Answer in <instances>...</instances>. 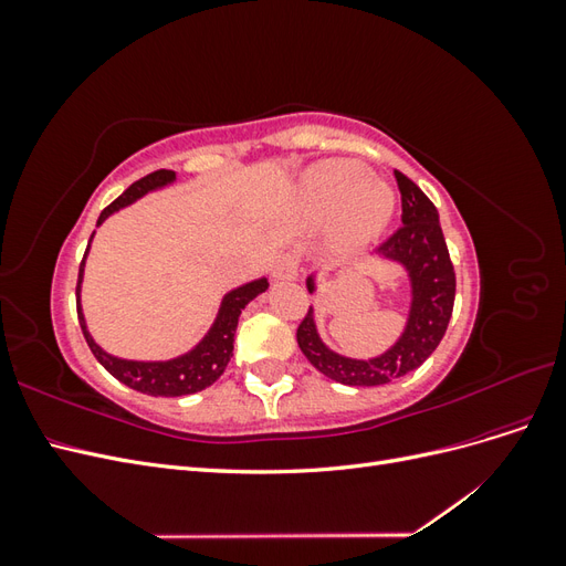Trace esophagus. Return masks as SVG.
Returning a JSON list of instances; mask_svg holds the SVG:
<instances>
[{
  "instance_id": "34e87169",
  "label": "esophagus",
  "mask_w": 566,
  "mask_h": 566,
  "mask_svg": "<svg viewBox=\"0 0 566 566\" xmlns=\"http://www.w3.org/2000/svg\"><path fill=\"white\" fill-rule=\"evenodd\" d=\"M273 273H276L279 281H295L300 276V256L295 252H287V254L279 256Z\"/></svg>"
}]
</instances>
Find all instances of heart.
Returning a JSON list of instances; mask_svg holds the SVG:
<instances>
[{
    "instance_id": "1",
    "label": "heart",
    "mask_w": 566,
    "mask_h": 566,
    "mask_svg": "<svg viewBox=\"0 0 566 566\" xmlns=\"http://www.w3.org/2000/svg\"><path fill=\"white\" fill-rule=\"evenodd\" d=\"M300 205L318 224L335 221L339 248H361L378 235L394 212L389 186L373 179L364 165L325 160L300 181Z\"/></svg>"
}]
</instances>
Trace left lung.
Here are the masks:
<instances>
[{"label": "left lung", "mask_w": 566, "mask_h": 566, "mask_svg": "<svg viewBox=\"0 0 566 566\" xmlns=\"http://www.w3.org/2000/svg\"><path fill=\"white\" fill-rule=\"evenodd\" d=\"M401 191V229L378 248L385 260L399 262L408 271L410 310L401 337L375 358H349L323 345L314 310L302 318L297 345L310 364L325 378L349 387H378L424 364L447 333L455 300V271L443 241L439 212L420 188L399 169H394ZM310 293H316L314 276L306 279Z\"/></svg>", "instance_id": "obj_1"}]
</instances>
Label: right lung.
I'll return each mask as SVG.
<instances>
[{
  "instance_id": "obj_1",
  "label": "right lung",
  "mask_w": 566,
  "mask_h": 566,
  "mask_svg": "<svg viewBox=\"0 0 566 566\" xmlns=\"http://www.w3.org/2000/svg\"><path fill=\"white\" fill-rule=\"evenodd\" d=\"M175 179H177V175L172 172V169H158V172L134 181L123 196L115 198L108 208L101 212L96 227L104 224V221L113 212L127 208V205L136 202L148 191H156V188L172 184ZM92 238H94V233H92ZM92 238H90V243H92ZM87 252H90V245H87ZM87 252H84V256H82L77 290H75L77 293V318H80V328L84 333V339H87V345H90L92 354L96 356V361L104 366L115 380H119L123 385L142 391V394H150V397H184V394H196V391H202L205 387H210L212 382H217L219 375L224 373V368L229 366L231 356H233L238 316H241L248 302H252L256 295H262L269 287L266 279H256V281H250L241 287L231 290V293H227L224 300H221L219 314L212 323V328L191 352H186L177 358H169V361H129V358H117V356L101 349L87 331V321H84L82 304H80V287H82L84 260H87Z\"/></svg>"
}]
</instances>
